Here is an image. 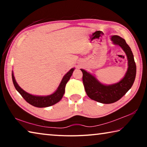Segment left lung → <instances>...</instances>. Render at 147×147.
<instances>
[{"mask_svg": "<svg viewBox=\"0 0 147 147\" xmlns=\"http://www.w3.org/2000/svg\"><path fill=\"white\" fill-rule=\"evenodd\" d=\"M113 44L120 46L128 59V69L124 78L119 82L111 85H104L95 77L84 69L82 81L87 94L92 100L103 104L115 102L127 93L134 82L136 75V65L130 47L125 40L118 36H111Z\"/></svg>", "mask_w": 147, "mask_h": 147, "instance_id": "8db88e82", "label": "left lung"}]
</instances>
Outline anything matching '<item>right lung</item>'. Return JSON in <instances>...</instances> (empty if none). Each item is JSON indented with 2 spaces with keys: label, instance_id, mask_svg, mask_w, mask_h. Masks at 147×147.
Masks as SVG:
<instances>
[{
  "label": "right lung",
  "instance_id": "add662e5",
  "mask_svg": "<svg viewBox=\"0 0 147 147\" xmlns=\"http://www.w3.org/2000/svg\"><path fill=\"white\" fill-rule=\"evenodd\" d=\"M74 70V68H73L68 73H67V74H65V75L62 78L57 90L54 93L47 96H36L28 93L25 91H24L17 84L16 79H15L13 71H12L11 73L12 80H13V85L16 90L21 94V95L23 96V98L27 102L35 107H38V108H45V107L54 105V104L58 102L62 98L65 93V88L66 84L67 83V82L70 79Z\"/></svg>",
  "mask_w": 147,
  "mask_h": 147
}]
</instances>
